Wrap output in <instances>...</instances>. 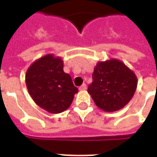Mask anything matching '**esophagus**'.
<instances>
[{"mask_svg":"<svg viewBox=\"0 0 157 157\" xmlns=\"http://www.w3.org/2000/svg\"><path fill=\"white\" fill-rule=\"evenodd\" d=\"M86 84H82L80 87H79V90L80 91H83V90H86Z\"/></svg>","mask_w":157,"mask_h":157,"instance_id":"obj_1","label":"esophagus"}]
</instances>
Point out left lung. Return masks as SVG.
<instances>
[{
  "label": "left lung",
  "mask_w": 157,
  "mask_h": 157,
  "mask_svg": "<svg viewBox=\"0 0 157 157\" xmlns=\"http://www.w3.org/2000/svg\"><path fill=\"white\" fill-rule=\"evenodd\" d=\"M137 83L134 71L120 60L110 59L96 65L87 92L99 109L114 112L131 100Z\"/></svg>",
  "instance_id": "1"
}]
</instances>
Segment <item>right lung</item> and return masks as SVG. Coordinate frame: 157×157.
I'll list each match as a JSON object with an SVG mask.
<instances>
[{
  "mask_svg": "<svg viewBox=\"0 0 157 157\" xmlns=\"http://www.w3.org/2000/svg\"><path fill=\"white\" fill-rule=\"evenodd\" d=\"M63 67L60 57L48 54L33 62L26 73V85L33 100L51 113L66 110L78 92Z\"/></svg>",
  "mask_w": 157,
  "mask_h": 157,
  "instance_id": "obj_1",
  "label": "right lung"
}]
</instances>
